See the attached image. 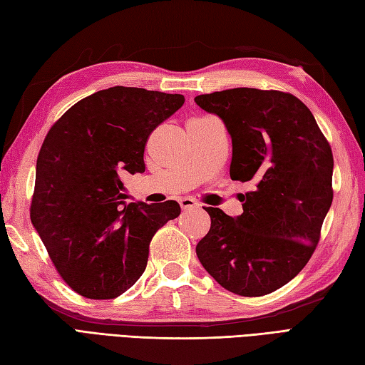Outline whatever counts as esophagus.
<instances>
[{"label": "esophagus", "instance_id": "obj_1", "mask_svg": "<svg viewBox=\"0 0 365 365\" xmlns=\"http://www.w3.org/2000/svg\"><path fill=\"white\" fill-rule=\"evenodd\" d=\"M178 204H180L182 210H190V208H197V207H199L197 200L192 199V197H182V199H178Z\"/></svg>", "mask_w": 365, "mask_h": 365}]
</instances>
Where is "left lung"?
I'll use <instances>...</instances> for the list:
<instances>
[{
    "label": "left lung",
    "mask_w": 365,
    "mask_h": 365,
    "mask_svg": "<svg viewBox=\"0 0 365 365\" xmlns=\"http://www.w3.org/2000/svg\"><path fill=\"white\" fill-rule=\"evenodd\" d=\"M195 102L229 131L232 180L255 187L237 218L205 208L212 226L196 254L226 290L268 294L306 267L319 243L332 202L331 145L311 110L289 92L235 88Z\"/></svg>",
    "instance_id": "8db88e82"
}]
</instances>
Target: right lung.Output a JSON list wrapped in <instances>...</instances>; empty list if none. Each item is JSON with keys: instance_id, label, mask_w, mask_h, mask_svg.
Segmentation results:
<instances>
[{"instance_id": "right-lung-1", "label": "right lung", "mask_w": 365, "mask_h": 365, "mask_svg": "<svg viewBox=\"0 0 365 365\" xmlns=\"http://www.w3.org/2000/svg\"><path fill=\"white\" fill-rule=\"evenodd\" d=\"M183 103L180 94L114 86L75 103L45 136L31 222L81 297L111 299L130 289L155 232L180 215L175 200L125 204L123 177L144 173L147 139Z\"/></svg>"}]
</instances>
